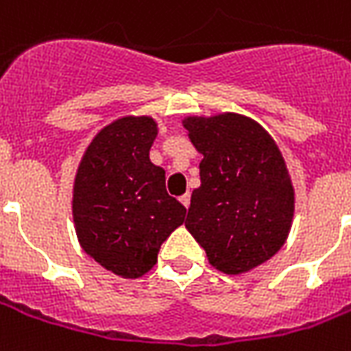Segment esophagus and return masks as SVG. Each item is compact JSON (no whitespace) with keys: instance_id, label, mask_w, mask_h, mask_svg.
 Returning a JSON list of instances; mask_svg holds the SVG:
<instances>
[{"instance_id":"esophagus-1","label":"esophagus","mask_w":351,"mask_h":351,"mask_svg":"<svg viewBox=\"0 0 351 351\" xmlns=\"http://www.w3.org/2000/svg\"><path fill=\"white\" fill-rule=\"evenodd\" d=\"M180 202H182L186 208H189V193H184V195L180 197Z\"/></svg>"}]
</instances>
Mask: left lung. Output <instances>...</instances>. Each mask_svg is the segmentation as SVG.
<instances>
[{
    "mask_svg": "<svg viewBox=\"0 0 351 351\" xmlns=\"http://www.w3.org/2000/svg\"><path fill=\"white\" fill-rule=\"evenodd\" d=\"M201 152L186 228L208 262L227 275L247 274L285 245L294 219V186L281 150L251 117L223 111L184 117Z\"/></svg>",
    "mask_w": 351,
    "mask_h": 351,
    "instance_id": "obj_1",
    "label": "left lung"
}]
</instances>
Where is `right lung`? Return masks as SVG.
Instances as JSON below:
<instances>
[{"label": "right lung", "mask_w": 351, "mask_h": 351, "mask_svg": "<svg viewBox=\"0 0 351 351\" xmlns=\"http://www.w3.org/2000/svg\"><path fill=\"white\" fill-rule=\"evenodd\" d=\"M150 115H124L87 145L72 186L77 241L95 262L123 279H139L158 262L186 208L165 189V171L150 162L158 136Z\"/></svg>", "instance_id": "right-lung-1"}]
</instances>
